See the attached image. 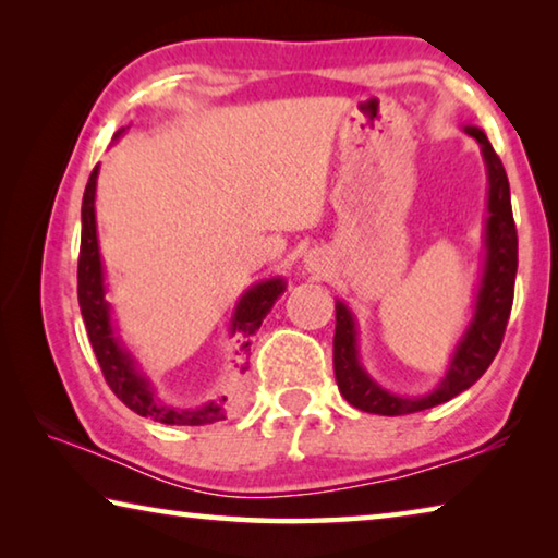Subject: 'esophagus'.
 <instances>
[{"label": "esophagus", "instance_id": "34e87169", "mask_svg": "<svg viewBox=\"0 0 558 558\" xmlns=\"http://www.w3.org/2000/svg\"><path fill=\"white\" fill-rule=\"evenodd\" d=\"M305 268L310 272H325L327 270V256L325 251H310L305 256Z\"/></svg>", "mask_w": 558, "mask_h": 558}]
</instances>
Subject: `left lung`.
Masks as SVG:
<instances>
[{"mask_svg": "<svg viewBox=\"0 0 558 558\" xmlns=\"http://www.w3.org/2000/svg\"><path fill=\"white\" fill-rule=\"evenodd\" d=\"M483 149L487 165V229H485V270L480 280L475 313H472L465 335L456 347L450 359V369L442 376L438 389L426 396H399L381 389L364 366L359 364L356 349V323L352 310L342 300H337V327H335V376L344 399L359 411L379 415H405L426 411L433 405L450 401L452 396L470 389L480 376L487 372L502 344L509 313L514 300L517 278V226L512 216V199H509V182L502 159L489 145L487 135L480 128H465Z\"/></svg>", "mask_w": 558, "mask_h": 558, "instance_id": "8db88e82", "label": "left lung"}]
</instances>
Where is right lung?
Wrapping results in <instances>:
<instances>
[{
  "label": "right lung",
  "mask_w": 558,
  "mask_h": 558,
  "mask_svg": "<svg viewBox=\"0 0 558 558\" xmlns=\"http://www.w3.org/2000/svg\"><path fill=\"white\" fill-rule=\"evenodd\" d=\"M122 132H125V128L118 130L116 137H120ZM96 182L98 167L93 169L88 177L81 206L78 305L102 376H106L112 393H116L130 411L145 415V418H153L157 423H167V426H206V423L226 418V396H221L219 401L196 405V409H179V405L159 399L147 376L137 369L135 359H132L128 349L120 344L116 329H112L110 305L106 300V278H102V260L98 248ZM282 292H286V280L270 278L258 282V286H253L251 290H245V295L239 300V305H235V313L231 317V335H235L233 364L239 374H245V369H248L251 339L258 332L263 317L270 313V307L276 305V300Z\"/></svg>",
  "instance_id": "add662e5"
}]
</instances>
